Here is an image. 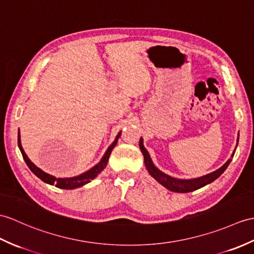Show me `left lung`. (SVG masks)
<instances>
[{"instance_id":"1","label":"left lung","mask_w":254,"mask_h":254,"mask_svg":"<svg viewBox=\"0 0 254 254\" xmlns=\"http://www.w3.org/2000/svg\"><path fill=\"white\" fill-rule=\"evenodd\" d=\"M238 141H239V133H238V138H237V145H236V148H237L238 146ZM139 148L141 154L144 156V161H145V167L148 171V173L154 178L158 183H160V184L166 187L167 190H171V191H174V192H190L193 190H197L199 188H201L205 185L210 184V183L214 182L217 178H220V176L224 173V171L227 169V167L229 166V163H231L232 159H228V160L223 164V166L217 169L214 172H211L207 175H203V176H200V178H196V179H178V178H173V176L168 175L162 171L159 170L154 162H152L151 158L149 152L147 151V149L144 147V140L143 137L139 138ZM235 150L233 151L232 157H234L235 155Z\"/></svg>"}]
</instances>
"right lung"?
<instances>
[{
	"label": "right lung",
	"mask_w": 254,
	"mask_h": 254,
	"mask_svg": "<svg viewBox=\"0 0 254 254\" xmlns=\"http://www.w3.org/2000/svg\"><path fill=\"white\" fill-rule=\"evenodd\" d=\"M121 136V132L118 133V135L116 136L115 140L113 141V144H111L108 149L106 150L105 155L103 156V158L100 159V161L96 164V166H94L93 168H91L86 172L82 173L80 175H76L73 176V178H55V176H53L51 174H47L45 173L44 171L41 170L40 168H38L35 164L30 160V159L28 158V156L26 155L25 150H23L22 146H21V140H20V132L18 131V147L21 151V155L23 157V160L27 163L28 168L32 171V173L34 175H37L40 180H42L46 184H50V185H55L58 188H62V190H74V188H78L83 186L87 183H90L92 180H94L96 178V176L102 172V171L106 168L109 160V156L111 154V151L115 148V146L118 143V139Z\"/></svg>",
	"instance_id": "add662e5"
}]
</instances>
